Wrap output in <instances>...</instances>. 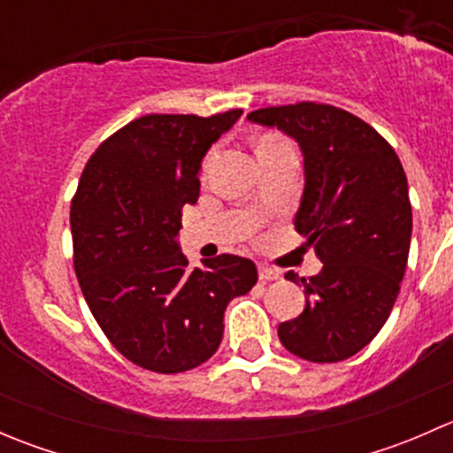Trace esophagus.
<instances>
[{
    "instance_id": "1",
    "label": "esophagus",
    "mask_w": 453,
    "mask_h": 453,
    "mask_svg": "<svg viewBox=\"0 0 453 453\" xmlns=\"http://www.w3.org/2000/svg\"><path fill=\"white\" fill-rule=\"evenodd\" d=\"M258 276L260 280H278V278H280V272L269 267V265H258Z\"/></svg>"
}]
</instances>
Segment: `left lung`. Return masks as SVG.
<instances>
[{
    "mask_svg": "<svg viewBox=\"0 0 453 453\" xmlns=\"http://www.w3.org/2000/svg\"><path fill=\"white\" fill-rule=\"evenodd\" d=\"M300 144L304 193L296 232L324 267L303 278L307 307L282 322L289 353L315 364L353 357L372 342L399 296L412 236L408 180L388 144L362 118L322 103L248 113ZM296 282V273H287Z\"/></svg>",
    "mask_w": 453,
    "mask_h": 453,
    "instance_id": "8db88e82",
    "label": "left lung"
}]
</instances>
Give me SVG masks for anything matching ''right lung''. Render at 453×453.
Listing matches in <instances>:
<instances>
[{
  "mask_svg": "<svg viewBox=\"0 0 453 453\" xmlns=\"http://www.w3.org/2000/svg\"><path fill=\"white\" fill-rule=\"evenodd\" d=\"M241 113H149L85 164L70 210L76 278L107 340L135 366L175 374L208 362L227 303L258 280L250 258L190 267L177 243L181 208L199 197L201 159Z\"/></svg>",
  "mask_w": 453,
  "mask_h": 453,
  "instance_id": "obj_1",
  "label": "right lung"
}]
</instances>
